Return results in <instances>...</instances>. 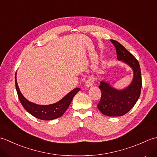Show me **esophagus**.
Returning <instances> with one entry per match:
<instances>
[{
  "instance_id": "1",
  "label": "esophagus",
  "mask_w": 157,
  "mask_h": 157,
  "mask_svg": "<svg viewBox=\"0 0 157 157\" xmlns=\"http://www.w3.org/2000/svg\"><path fill=\"white\" fill-rule=\"evenodd\" d=\"M94 79L91 78H89L88 80H86V84H85L86 87L89 88V87H90V86H92L93 84H94Z\"/></svg>"
}]
</instances>
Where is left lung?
I'll return each mask as SVG.
<instances>
[{"mask_svg":"<svg viewBox=\"0 0 157 157\" xmlns=\"http://www.w3.org/2000/svg\"><path fill=\"white\" fill-rule=\"evenodd\" d=\"M111 41L115 46L117 59L132 69L133 79L131 84L122 90L113 87L108 82L101 81L98 88L102 95L97 106L103 115L118 117L128 113L138 101L141 92L142 77L139 63L134 56L117 41Z\"/></svg>","mask_w":157,"mask_h":157,"instance_id":"8db88e82","label":"left lung"}]
</instances>
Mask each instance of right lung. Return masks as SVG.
<instances>
[{"instance_id":"obj_1","label":"right lung","mask_w":157,"mask_h":157,"mask_svg":"<svg viewBox=\"0 0 157 157\" xmlns=\"http://www.w3.org/2000/svg\"><path fill=\"white\" fill-rule=\"evenodd\" d=\"M16 74L17 73H15V87L20 102H21L22 106L29 114H31L39 119L48 121V120H52L61 117L64 114L66 110L67 109L69 105L71 104L72 100L74 96L77 94V92L80 90V89L79 88H74L73 90L69 92L67 94L65 95L62 99L60 100L59 101L54 103V104L48 105H37L28 101L23 96L21 92H20L17 82Z\"/></svg>"}]
</instances>
